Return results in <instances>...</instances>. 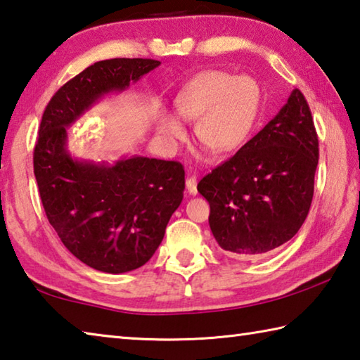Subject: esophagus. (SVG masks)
<instances>
[{"label":"esophagus","instance_id":"esophagus-1","mask_svg":"<svg viewBox=\"0 0 360 360\" xmlns=\"http://www.w3.org/2000/svg\"><path fill=\"white\" fill-rule=\"evenodd\" d=\"M186 186H187V191L191 195H197V176L195 174H188V178L186 181Z\"/></svg>","mask_w":360,"mask_h":360}]
</instances>
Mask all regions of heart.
Here are the masks:
<instances>
[{
	"instance_id": "1",
	"label": "heart",
	"mask_w": 360,
	"mask_h": 360,
	"mask_svg": "<svg viewBox=\"0 0 360 360\" xmlns=\"http://www.w3.org/2000/svg\"><path fill=\"white\" fill-rule=\"evenodd\" d=\"M263 91L257 78L226 70H207L187 84L176 97L182 117L198 121V140L214 154H230L244 145L257 121ZM159 132L176 145L186 134L184 124L173 115L159 120Z\"/></svg>"
}]
</instances>
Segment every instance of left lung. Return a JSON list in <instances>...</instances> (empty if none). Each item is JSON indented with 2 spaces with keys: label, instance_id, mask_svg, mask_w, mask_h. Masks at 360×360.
Here are the masks:
<instances>
[{
  "label": "left lung",
  "instance_id": "8db88e82",
  "mask_svg": "<svg viewBox=\"0 0 360 360\" xmlns=\"http://www.w3.org/2000/svg\"><path fill=\"white\" fill-rule=\"evenodd\" d=\"M318 155L310 107L294 89L274 120L198 182L219 245L255 257L288 243L309 215Z\"/></svg>",
  "mask_w": 360,
  "mask_h": 360
}]
</instances>
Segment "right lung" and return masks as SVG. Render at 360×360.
Instances as JSON below:
<instances>
[{
    "label": "right lung",
    "mask_w": 360,
    "mask_h": 360,
    "mask_svg": "<svg viewBox=\"0 0 360 360\" xmlns=\"http://www.w3.org/2000/svg\"><path fill=\"white\" fill-rule=\"evenodd\" d=\"M159 64L143 58L94 63L64 83L42 115L32 155L42 206L68 250L96 271L122 274L148 263L184 197L186 173L174 160H75L66 129L103 94L127 89Z\"/></svg>",
    "instance_id": "right-lung-1"
}]
</instances>
